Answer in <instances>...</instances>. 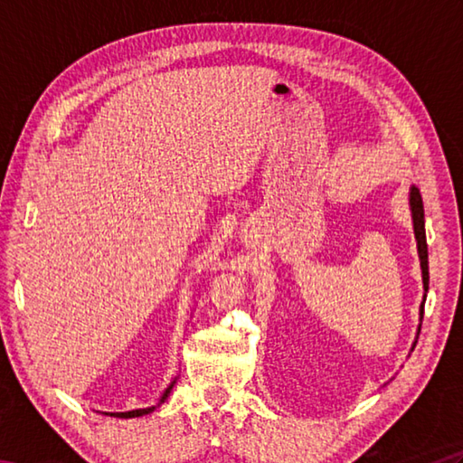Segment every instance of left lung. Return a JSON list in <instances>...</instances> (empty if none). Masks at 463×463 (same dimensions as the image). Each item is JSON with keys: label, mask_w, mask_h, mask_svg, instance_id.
I'll return each mask as SVG.
<instances>
[{"label": "left lung", "mask_w": 463, "mask_h": 463, "mask_svg": "<svg viewBox=\"0 0 463 463\" xmlns=\"http://www.w3.org/2000/svg\"><path fill=\"white\" fill-rule=\"evenodd\" d=\"M410 204H411V219H414V232L418 241V252L421 260V277H424V288L428 290L430 284V270H428V242H426V221H424V203H421V194L411 186L410 193ZM421 314H424V307H421Z\"/></svg>", "instance_id": "obj_1"}]
</instances>
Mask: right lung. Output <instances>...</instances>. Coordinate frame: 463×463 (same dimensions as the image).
I'll return each instance as SVG.
<instances>
[{"instance_id": "add662e5", "label": "right lung", "mask_w": 463, "mask_h": 463, "mask_svg": "<svg viewBox=\"0 0 463 463\" xmlns=\"http://www.w3.org/2000/svg\"><path fill=\"white\" fill-rule=\"evenodd\" d=\"M175 383V382H173ZM173 383L169 388L165 390V394L161 396V400H159V404H163V402L166 400V396H169V392H171V388H173ZM155 408H145V410H133V411H121V414H111V416H115V418H139V416H145V414H151Z\"/></svg>"}]
</instances>
